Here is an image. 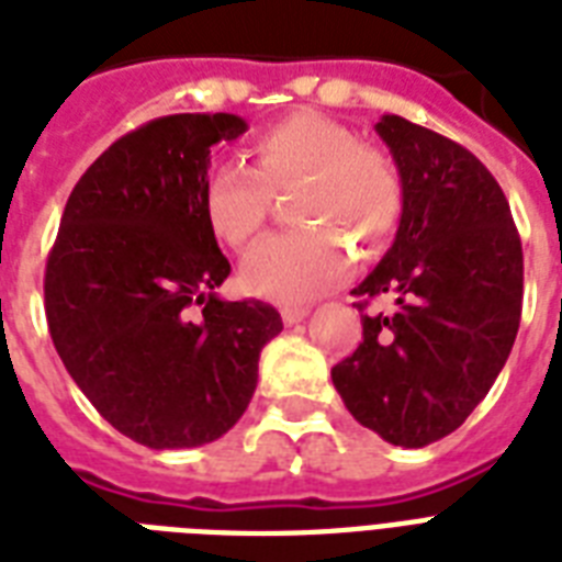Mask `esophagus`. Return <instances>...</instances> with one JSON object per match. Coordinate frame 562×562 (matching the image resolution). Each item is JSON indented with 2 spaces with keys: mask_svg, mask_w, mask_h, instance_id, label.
Segmentation results:
<instances>
[{
  "mask_svg": "<svg viewBox=\"0 0 562 562\" xmlns=\"http://www.w3.org/2000/svg\"><path fill=\"white\" fill-rule=\"evenodd\" d=\"M280 315H282V324L294 326V324H300V321H303V317L308 315V308L306 306H282Z\"/></svg>",
  "mask_w": 562,
  "mask_h": 562,
  "instance_id": "1",
  "label": "esophagus"
}]
</instances>
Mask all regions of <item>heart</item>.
Returning <instances> with one entry per match:
<instances>
[{
    "instance_id": "heart-1",
    "label": "heart",
    "mask_w": 562,
    "mask_h": 562,
    "mask_svg": "<svg viewBox=\"0 0 562 562\" xmlns=\"http://www.w3.org/2000/svg\"><path fill=\"white\" fill-rule=\"evenodd\" d=\"M254 169L215 162L203 183V215L229 247H247L262 233L271 194L300 187L294 221L303 229L265 238L241 262V285L277 303H303L347 277L341 241L384 245L400 224V171L379 148L361 145L350 127L315 110H294L256 131ZM334 233L329 237L325 229Z\"/></svg>"
}]
</instances>
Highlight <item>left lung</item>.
Here are the masks:
<instances>
[{
  "label": "left lung",
  "mask_w": 562,
  "mask_h": 562,
  "mask_svg": "<svg viewBox=\"0 0 562 562\" xmlns=\"http://www.w3.org/2000/svg\"><path fill=\"white\" fill-rule=\"evenodd\" d=\"M402 180L391 250L359 289L393 315H361L364 341L333 368L361 426L419 449L452 435L505 368L522 317V241L487 166L402 116L375 125Z\"/></svg>",
  "instance_id": "left-lung-1"
}]
</instances>
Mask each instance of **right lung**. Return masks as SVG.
Here are the masks:
<instances>
[{
    "mask_svg": "<svg viewBox=\"0 0 562 562\" xmlns=\"http://www.w3.org/2000/svg\"><path fill=\"white\" fill-rule=\"evenodd\" d=\"M233 113H175L110 145L66 201L46 259V321L64 368L110 426L151 449L218 440L250 405L282 317L221 300L229 262L203 215L212 148Z\"/></svg>",
    "mask_w": 562,
    "mask_h": 562,
    "instance_id": "right-lung-1",
    "label": "right lung"
}]
</instances>
